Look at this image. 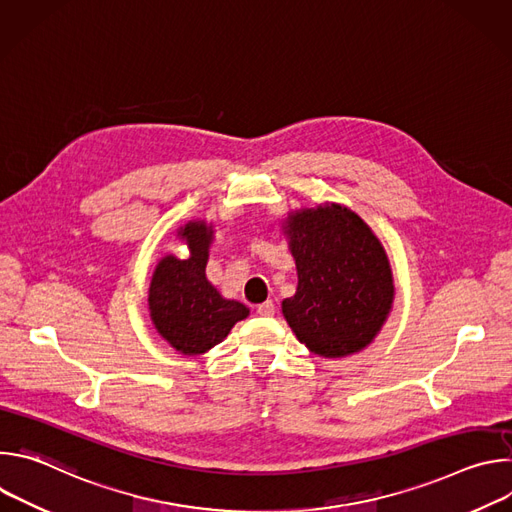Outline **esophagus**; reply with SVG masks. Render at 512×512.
<instances>
[{
	"instance_id": "34e87169",
	"label": "esophagus",
	"mask_w": 512,
	"mask_h": 512,
	"mask_svg": "<svg viewBox=\"0 0 512 512\" xmlns=\"http://www.w3.org/2000/svg\"><path fill=\"white\" fill-rule=\"evenodd\" d=\"M257 314H259V316H263V318H271V316L275 314V304H273L271 300H267V302L259 304V306H257Z\"/></svg>"
}]
</instances>
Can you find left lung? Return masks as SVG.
Segmentation results:
<instances>
[{"label": "left lung", "instance_id": "left-lung-1", "mask_svg": "<svg viewBox=\"0 0 512 512\" xmlns=\"http://www.w3.org/2000/svg\"><path fill=\"white\" fill-rule=\"evenodd\" d=\"M296 261V294L281 302L285 322L306 348L344 358L383 330L395 300L387 251L373 229L344 204L287 212L281 221Z\"/></svg>", "mask_w": 512, "mask_h": 512}]
</instances>
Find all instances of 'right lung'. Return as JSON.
Instances as JSON below:
<instances>
[{"mask_svg": "<svg viewBox=\"0 0 512 512\" xmlns=\"http://www.w3.org/2000/svg\"><path fill=\"white\" fill-rule=\"evenodd\" d=\"M188 257L166 253L158 259L148 289L150 318L158 334L186 356L206 354L221 344L233 326L249 316V308L227 300L206 277L214 225L196 218L176 231Z\"/></svg>", "mask_w": 512, "mask_h": 512, "instance_id": "1", "label": "right lung"}]
</instances>
